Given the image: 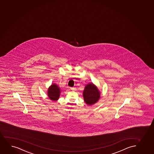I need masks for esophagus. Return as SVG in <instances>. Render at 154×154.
<instances>
[{
    "mask_svg": "<svg viewBox=\"0 0 154 154\" xmlns=\"http://www.w3.org/2000/svg\"><path fill=\"white\" fill-rule=\"evenodd\" d=\"M70 90H75L76 88H70Z\"/></svg>",
    "mask_w": 154,
    "mask_h": 154,
    "instance_id": "esophagus-1",
    "label": "esophagus"
}]
</instances>
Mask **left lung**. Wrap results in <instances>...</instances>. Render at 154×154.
<instances>
[{"mask_svg": "<svg viewBox=\"0 0 154 154\" xmlns=\"http://www.w3.org/2000/svg\"><path fill=\"white\" fill-rule=\"evenodd\" d=\"M83 97L87 104L92 105L100 98V92L97 86L92 83H90L85 85L83 92Z\"/></svg>", "mask_w": 154, "mask_h": 154, "instance_id": "8db88e82", "label": "left lung"}]
</instances>
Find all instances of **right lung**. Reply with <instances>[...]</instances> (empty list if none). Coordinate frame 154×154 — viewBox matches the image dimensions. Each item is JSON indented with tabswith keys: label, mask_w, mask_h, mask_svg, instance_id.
<instances>
[{
	"label": "right lung",
	"mask_w": 154,
	"mask_h": 154,
	"mask_svg": "<svg viewBox=\"0 0 154 154\" xmlns=\"http://www.w3.org/2000/svg\"><path fill=\"white\" fill-rule=\"evenodd\" d=\"M60 92L61 91L60 88L57 85L53 84L48 88V96L52 101H57L60 95Z\"/></svg>",
	"instance_id": "obj_1"
}]
</instances>
